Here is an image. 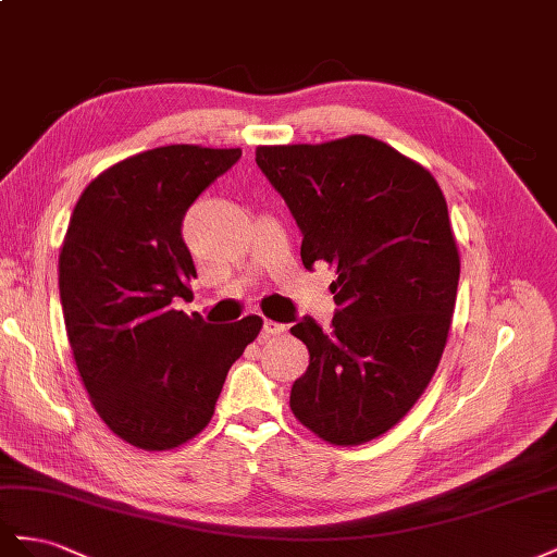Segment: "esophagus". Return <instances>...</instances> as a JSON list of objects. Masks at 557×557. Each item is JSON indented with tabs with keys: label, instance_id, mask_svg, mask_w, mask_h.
I'll use <instances>...</instances> for the list:
<instances>
[{
	"label": "esophagus",
	"instance_id": "1",
	"mask_svg": "<svg viewBox=\"0 0 557 557\" xmlns=\"http://www.w3.org/2000/svg\"><path fill=\"white\" fill-rule=\"evenodd\" d=\"M261 331H263V336H280V333L287 331V326H284V324H277V322H270V320H265Z\"/></svg>",
	"mask_w": 557,
	"mask_h": 557
}]
</instances>
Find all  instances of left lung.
<instances>
[{"mask_svg": "<svg viewBox=\"0 0 557 557\" xmlns=\"http://www.w3.org/2000/svg\"><path fill=\"white\" fill-rule=\"evenodd\" d=\"M257 165L304 235L308 270L329 263L331 329L292 326L308 371L289 406L336 446L385 434L420 399L448 341L459 257L436 180L367 135L324 145L259 147Z\"/></svg>", "mask_w": 557, "mask_h": 557, "instance_id": "8db88e82", "label": "left lung"}]
</instances>
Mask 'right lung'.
I'll use <instances>...</instances> for the list:
<instances>
[{
	"instance_id": "right-lung-1",
	"label": "right lung",
	"mask_w": 557,
	"mask_h": 557,
	"mask_svg": "<svg viewBox=\"0 0 557 557\" xmlns=\"http://www.w3.org/2000/svg\"><path fill=\"white\" fill-rule=\"evenodd\" d=\"M240 149L170 145L125 158L78 198L60 251L67 338L90 401L119 438L170 450L200 434L261 317L210 324L190 296L184 214Z\"/></svg>"
}]
</instances>
